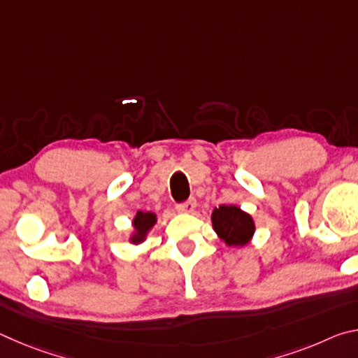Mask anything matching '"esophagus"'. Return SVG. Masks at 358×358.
Instances as JSON below:
<instances>
[{
	"label": "esophagus",
	"mask_w": 358,
	"mask_h": 358,
	"mask_svg": "<svg viewBox=\"0 0 358 358\" xmlns=\"http://www.w3.org/2000/svg\"><path fill=\"white\" fill-rule=\"evenodd\" d=\"M194 208H196V199H194V197L187 199L186 202L178 203V207H177L180 213H192Z\"/></svg>",
	"instance_id": "esophagus-1"
}]
</instances>
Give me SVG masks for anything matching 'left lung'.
Listing matches in <instances>:
<instances>
[{"label": "left lung", "instance_id": "left-lung-1", "mask_svg": "<svg viewBox=\"0 0 358 358\" xmlns=\"http://www.w3.org/2000/svg\"><path fill=\"white\" fill-rule=\"evenodd\" d=\"M213 229L229 246H243L254 234L252 217L234 205H220L211 215Z\"/></svg>", "mask_w": 358, "mask_h": 358}]
</instances>
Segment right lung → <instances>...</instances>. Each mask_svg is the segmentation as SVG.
Returning a JSON list of instances; mask_svg holds the SVG:
<instances>
[{"instance_id": "obj_1", "label": "right lung", "mask_w": 358, "mask_h": 358, "mask_svg": "<svg viewBox=\"0 0 358 358\" xmlns=\"http://www.w3.org/2000/svg\"><path fill=\"white\" fill-rule=\"evenodd\" d=\"M155 222H156L155 213H142V211H138L134 217V221H132V224H134L136 227V234L132 235L131 240L136 241V243L142 241L148 230L155 226Z\"/></svg>"}]
</instances>
